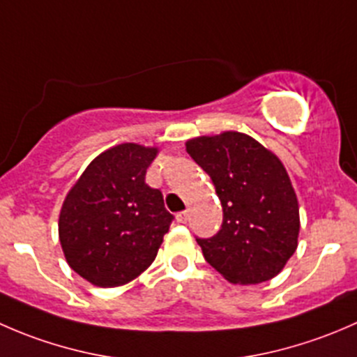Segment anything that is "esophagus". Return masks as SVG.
<instances>
[{
  "label": "esophagus",
  "instance_id": "esophagus-1",
  "mask_svg": "<svg viewBox=\"0 0 357 357\" xmlns=\"http://www.w3.org/2000/svg\"><path fill=\"white\" fill-rule=\"evenodd\" d=\"M188 218H190L188 211H183V212H179L178 215H176V219H178V222H181V225H185V222L188 221Z\"/></svg>",
  "mask_w": 357,
  "mask_h": 357
}]
</instances>
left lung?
<instances>
[{
	"instance_id": "obj_1",
	"label": "left lung",
	"mask_w": 357,
	"mask_h": 357,
	"mask_svg": "<svg viewBox=\"0 0 357 357\" xmlns=\"http://www.w3.org/2000/svg\"><path fill=\"white\" fill-rule=\"evenodd\" d=\"M186 152L211 176L222 205L218 235L197 238L205 261L233 285L275 278L294 255L301 229L283 162L238 131L192 138Z\"/></svg>"
}]
</instances>
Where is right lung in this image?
Returning <instances> with one entry per match:
<instances>
[{
    "label": "right lung",
    "mask_w": 357,
    "mask_h": 357,
    "mask_svg": "<svg viewBox=\"0 0 357 357\" xmlns=\"http://www.w3.org/2000/svg\"><path fill=\"white\" fill-rule=\"evenodd\" d=\"M157 146L121 143L89 162L68 190L59 218L67 264L95 287L138 278L157 257L172 214L145 183Z\"/></svg>",
    "instance_id": "1"
}]
</instances>
